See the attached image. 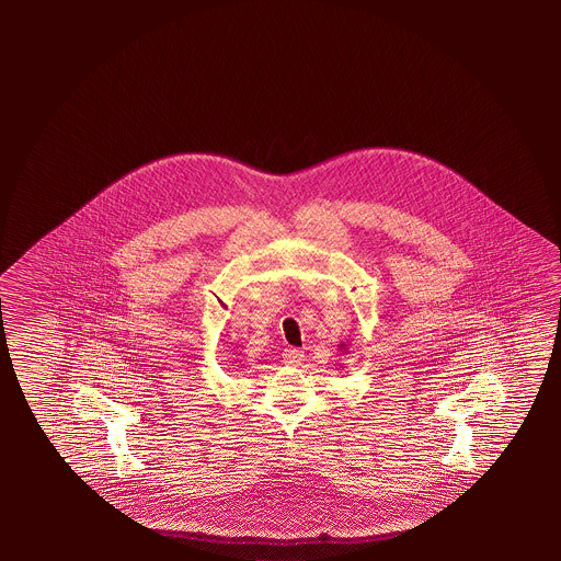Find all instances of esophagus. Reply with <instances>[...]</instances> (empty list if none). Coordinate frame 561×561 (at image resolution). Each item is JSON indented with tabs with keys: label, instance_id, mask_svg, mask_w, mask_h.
<instances>
[{
	"label": "esophagus",
	"instance_id": "esophagus-1",
	"mask_svg": "<svg viewBox=\"0 0 561 561\" xmlns=\"http://www.w3.org/2000/svg\"><path fill=\"white\" fill-rule=\"evenodd\" d=\"M304 352L297 348H285L284 350V362L287 366H299L304 362Z\"/></svg>",
	"mask_w": 561,
	"mask_h": 561
}]
</instances>
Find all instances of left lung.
Returning <instances> with one entry per match:
<instances>
[{"mask_svg":"<svg viewBox=\"0 0 561 561\" xmlns=\"http://www.w3.org/2000/svg\"><path fill=\"white\" fill-rule=\"evenodd\" d=\"M339 350H342V354H344V352H346V344H344V342H342V344H340V346H339Z\"/></svg>","mask_w":561,"mask_h":561,"instance_id":"8db88e82","label":"left lung"}]
</instances>
